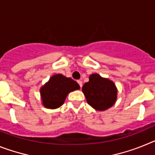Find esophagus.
<instances>
[{
  "instance_id": "34e87169",
  "label": "esophagus",
  "mask_w": 155,
  "mask_h": 155,
  "mask_svg": "<svg viewBox=\"0 0 155 155\" xmlns=\"http://www.w3.org/2000/svg\"><path fill=\"white\" fill-rule=\"evenodd\" d=\"M78 84L80 85V87H82V81H78Z\"/></svg>"
}]
</instances>
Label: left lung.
<instances>
[{"label":"left lung","mask_w":155,"mask_h":155,"mask_svg":"<svg viewBox=\"0 0 155 155\" xmlns=\"http://www.w3.org/2000/svg\"><path fill=\"white\" fill-rule=\"evenodd\" d=\"M87 102L93 109L104 111L112 107L117 98V88L112 81L98 74L89 76V81L82 87Z\"/></svg>","instance_id":"obj_1"}]
</instances>
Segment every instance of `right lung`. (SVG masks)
I'll return each mask as SVG.
<instances>
[{"label": "right lung", "mask_w": 155, "mask_h": 155, "mask_svg": "<svg viewBox=\"0 0 155 155\" xmlns=\"http://www.w3.org/2000/svg\"><path fill=\"white\" fill-rule=\"evenodd\" d=\"M79 88V84L73 79L60 74L53 75L40 88L42 105L47 109L59 108L64 104L68 93Z\"/></svg>", "instance_id": "1"}]
</instances>
